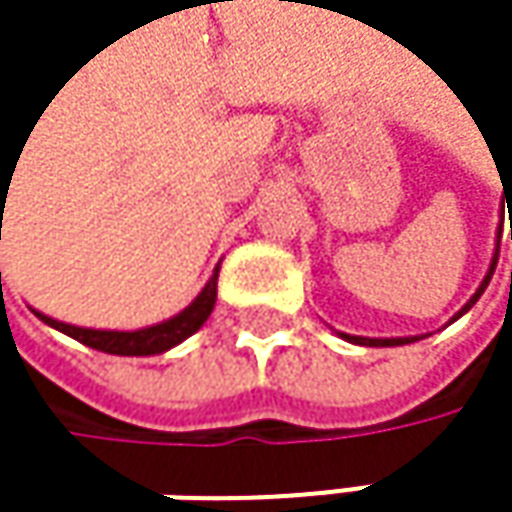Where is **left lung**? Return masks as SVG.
I'll return each mask as SVG.
<instances>
[{
  "mask_svg": "<svg viewBox=\"0 0 512 512\" xmlns=\"http://www.w3.org/2000/svg\"><path fill=\"white\" fill-rule=\"evenodd\" d=\"M504 195H507V189H504ZM492 272H495V266L489 269V275H486V281L480 284V290H477V293H474V296L468 299V305L462 308V311H460V314H457V317H462V314H465V311H468V308H471V305H474V302L480 299V293L486 290V284H489V278H492ZM457 317H454V320H457ZM344 338H347V335H344ZM350 341H356V344H370V347H400V344H412V341H418V338H350Z\"/></svg>",
  "mask_w": 512,
  "mask_h": 512,
  "instance_id": "8db88e82",
  "label": "left lung"
}]
</instances>
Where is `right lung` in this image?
Returning <instances> with one entry per match:
<instances>
[{
	"instance_id": "add662e5",
	"label": "right lung",
	"mask_w": 512,
	"mask_h": 512,
	"mask_svg": "<svg viewBox=\"0 0 512 512\" xmlns=\"http://www.w3.org/2000/svg\"><path fill=\"white\" fill-rule=\"evenodd\" d=\"M216 281H219V269L213 272V278L207 281V287L198 293V299L183 308L177 317L165 320V323H156L151 329H139V332H100V329H79V326H67V323H58L47 314H38L44 323H50L52 329L70 335L73 341L91 347V350H100V353H109V356H156V353H165L171 347H177L180 341H186L189 335H195L213 305H216Z\"/></svg>"
}]
</instances>
